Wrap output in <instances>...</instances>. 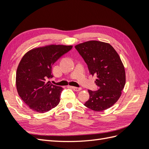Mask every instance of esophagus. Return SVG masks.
<instances>
[{
	"mask_svg": "<svg viewBox=\"0 0 149 149\" xmlns=\"http://www.w3.org/2000/svg\"><path fill=\"white\" fill-rule=\"evenodd\" d=\"M70 88L73 89L75 91H80V90H81V88H77V87H74V86H70Z\"/></svg>",
	"mask_w": 149,
	"mask_h": 149,
	"instance_id": "34e87169",
	"label": "esophagus"
}]
</instances>
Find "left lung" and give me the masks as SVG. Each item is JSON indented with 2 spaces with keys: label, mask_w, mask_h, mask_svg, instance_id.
I'll list each match as a JSON object with an SVG mask.
<instances>
[{
  "label": "left lung",
  "mask_w": 149,
  "mask_h": 149,
  "mask_svg": "<svg viewBox=\"0 0 149 149\" xmlns=\"http://www.w3.org/2000/svg\"><path fill=\"white\" fill-rule=\"evenodd\" d=\"M88 65L89 73L96 76L99 89L88 90L89 100L84 106L94 111H104L118 101L125 84V73L120 56L110 44L95 41L75 46Z\"/></svg>",
  "instance_id": "left-lung-1"
}]
</instances>
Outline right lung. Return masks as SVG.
I'll return each instance as SVG.
<instances>
[{
    "label": "right lung",
    "mask_w": 149,
    "mask_h": 149,
    "mask_svg": "<svg viewBox=\"0 0 149 149\" xmlns=\"http://www.w3.org/2000/svg\"><path fill=\"white\" fill-rule=\"evenodd\" d=\"M73 46L51 45L31 49L22 57L16 73L19 96L31 109L44 113L60 101L63 88L51 83L52 65Z\"/></svg>",
    "instance_id": "obj_1"
}]
</instances>
